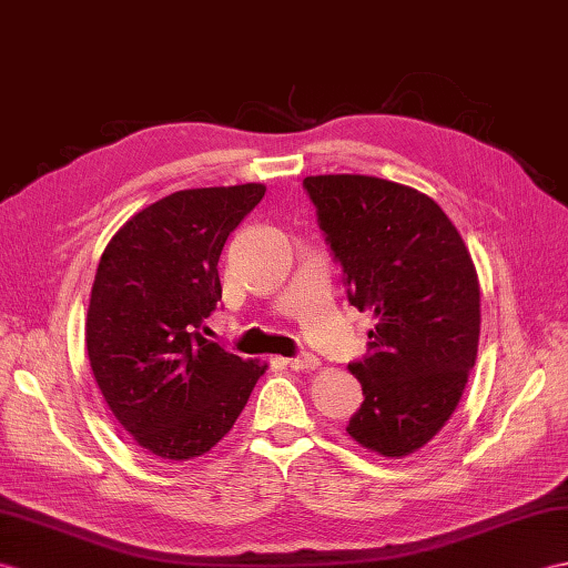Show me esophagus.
I'll use <instances>...</instances> for the list:
<instances>
[{
  "instance_id": "34e87169",
  "label": "esophagus",
  "mask_w": 568,
  "mask_h": 568,
  "mask_svg": "<svg viewBox=\"0 0 568 568\" xmlns=\"http://www.w3.org/2000/svg\"><path fill=\"white\" fill-rule=\"evenodd\" d=\"M285 365L293 367V371H314V367H320V358L312 353H302L295 358H285Z\"/></svg>"
}]
</instances>
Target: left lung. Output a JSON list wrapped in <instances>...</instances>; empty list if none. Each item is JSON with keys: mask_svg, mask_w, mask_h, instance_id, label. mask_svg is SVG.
I'll use <instances>...</instances> for the list:
<instances>
[{"mask_svg": "<svg viewBox=\"0 0 568 568\" xmlns=\"http://www.w3.org/2000/svg\"><path fill=\"white\" fill-rule=\"evenodd\" d=\"M353 307L373 310L348 371L363 404L348 435L382 457L424 447L463 397L479 348V281L440 205L402 183L328 174L302 181Z\"/></svg>", "mask_w": 568, "mask_h": 568, "instance_id": "left-lung-1", "label": "left lung"}]
</instances>
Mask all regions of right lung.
Instances as JSON below:
<instances>
[{"label":"right lung","instance_id":"1","mask_svg":"<svg viewBox=\"0 0 568 568\" xmlns=\"http://www.w3.org/2000/svg\"><path fill=\"white\" fill-rule=\"evenodd\" d=\"M263 193L261 183L176 191L130 217L101 254L91 373L118 424L171 463L215 447L266 373L203 336L222 300V246Z\"/></svg>","mask_w":568,"mask_h":568}]
</instances>
